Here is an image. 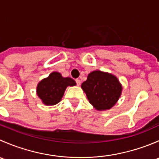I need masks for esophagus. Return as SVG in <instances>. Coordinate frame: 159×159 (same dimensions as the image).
<instances>
[{
  "instance_id": "34e87169",
  "label": "esophagus",
  "mask_w": 159,
  "mask_h": 159,
  "mask_svg": "<svg viewBox=\"0 0 159 159\" xmlns=\"http://www.w3.org/2000/svg\"><path fill=\"white\" fill-rule=\"evenodd\" d=\"M75 81H76V84L78 86H79L80 84H81V80L80 79H76L75 80Z\"/></svg>"
}]
</instances>
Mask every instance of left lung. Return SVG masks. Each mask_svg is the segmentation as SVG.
Here are the masks:
<instances>
[{
    "instance_id": "8db88e82",
    "label": "left lung",
    "mask_w": 159,
    "mask_h": 159,
    "mask_svg": "<svg viewBox=\"0 0 159 159\" xmlns=\"http://www.w3.org/2000/svg\"><path fill=\"white\" fill-rule=\"evenodd\" d=\"M81 88L90 103L99 111L108 110L113 107L121 92V86L118 78L100 70L90 73Z\"/></svg>"
}]
</instances>
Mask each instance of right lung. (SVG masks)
Here are the masks:
<instances>
[{"label": "right lung", "instance_id": "1", "mask_svg": "<svg viewBox=\"0 0 159 159\" xmlns=\"http://www.w3.org/2000/svg\"><path fill=\"white\" fill-rule=\"evenodd\" d=\"M75 84L76 83L72 78H63L58 72H53L38 84L37 92L45 105H54L61 100L68 86Z\"/></svg>", "mask_w": 159, "mask_h": 159}]
</instances>
